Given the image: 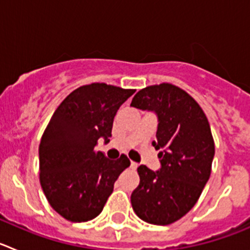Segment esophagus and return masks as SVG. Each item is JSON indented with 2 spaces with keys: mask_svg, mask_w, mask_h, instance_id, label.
I'll return each instance as SVG.
<instances>
[{
  "mask_svg": "<svg viewBox=\"0 0 250 250\" xmlns=\"http://www.w3.org/2000/svg\"><path fill=\"white\" fill-rule=\"evenodd\" d=\"M130 167L135 170L136 167H138V164H136V163H134V161H131V163H130Z\"/></svg>",
  "mask_w": 250,
  "mask_h": 250,
  "instance_id": "esophagus-1",
  "label": "esophagus"
}]
</instances>
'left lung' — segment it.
Returning a JSON list of instances; mask_svg holds the SVG:
<instances>
[{
    "label": "left lung",
    "mask_w": 250,
    "mask_h": 250,
    "mask_svg": "<svg viewBox=\"0 0 250 250\" xmlns=\"http://www.w3.org/2000/svg\"><path fill=\"white\" fill-rule=\"evenodd\" d=\"M130 106L151 110L159 124L155 149L161 167H138L140 183L131 194L136 215L155 225H169L196 204L211 173L215 146L210 125L190 95L169 83L147 86Z\"/></svg>",
    "instance_id": "1"
}]
</instances>
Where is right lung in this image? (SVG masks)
<instances>
[{
    "instance_id": "1",
    "label": "right lung",
    "mask_w": 250,
    "mask_h": 250,
    "mask_svg": "<svg viewBox=\"0 0 250 250\" xmlns=\"http://www.w3.org/2000/svg\"><path fill=\"white\" fill-rule=\"evenodd\" d=\"M134 92L100 83L80 86L50 119L39 146L40 183L52 209L68 222L96 218L130 165L126 155L110 160L95 147L100 138L109 141L115 115Z\"/></svg>"
}]
</instances>
